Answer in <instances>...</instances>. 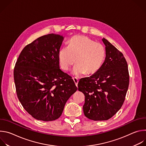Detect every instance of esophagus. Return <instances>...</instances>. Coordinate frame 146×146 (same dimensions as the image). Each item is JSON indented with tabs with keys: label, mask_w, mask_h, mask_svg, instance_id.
<instances>
[{
	"label": "esophagus",
	"mask_w": 146,
	"mask_h": 146,
	"mask_svg": "<svg viewBox=\"0 0 146 146\" xmlns=\"http://www.w3.org/2000/svg\"><path fill=\"white\" fill-rule=\"evenodd\" d=\"M73 81H74V83H75L76 86L77 87V84H78V78L75 77V78H73Z\"/></svg>",
	"instance_id": "obj_1"
}]
</instances>
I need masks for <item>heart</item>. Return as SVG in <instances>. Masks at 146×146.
Returning a JSON list of instances; mask_svg holds the SVG:
<instances>
[{
  "label": "heart",
  "mask_w": 146,
  "mask_h": 146,
  "mask_svg": "<svg viewBox=\"0 0 146 146\" xmlns=\"http://www.w3.org/2000/svg\"><path fill=\"white\" fill-rule=\"evenodd\" d=\"M106 55L104 46L84 36H75L69 41V46L59 52V64L64 70H70L76 62L72 74L81 76L96 72L102 66Z\"/></svg>",
  "instance_id": "heart-1"
}]
</instances>
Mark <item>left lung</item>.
I'll use <instances>...</instances> for the list:
<instances>
[{"label":"left lung","mask_w":146,"mask_h":146,"mask_svg":"<svg viewBox=\"0 0 146 146\" xmlns=\"http://www.w3.org/2000/svg\"><path fill=\"white\" fill-rule=\"evenodd\" d=\"M106 58L91 76L82 78L78 90L85 95L83 111L94 121L108 120L121 109L128 89V64L123 54L105 38Z\"/></svg>","instance_id":"1"}]
</instances>
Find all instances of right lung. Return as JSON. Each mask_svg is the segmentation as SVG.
I'll return each mask as SVG.
<instances>
[{
  "mask_svg": "<svg viewBox=\"0 0 146 146\" xmlns=\"http://www.w3.org/2000/svg\"><path fill=\"white\" fill-rule=\"evenodd\" d=\"M64 37L48 34L26 46L16 62L14 79L18 98L36 119H58L69 98L77 90L59 68V52Z\"/></svg>",
  "mask_w": 146,
  "mask_h": 146,
  "instance_id": "1",
  "label": "right lung"
}]
</instances>
